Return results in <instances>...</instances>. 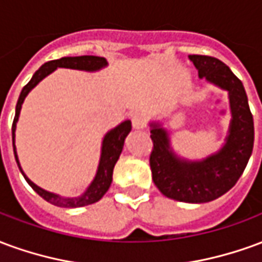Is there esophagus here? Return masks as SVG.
Here are the masks:
<instances>
[{"instance_id": "1", "label": "esophagus", "mask_w": 262, "mask_h": 262, "mask_svg": "<svg viewBox=\"0 0 262 262\" xmlns=\"http://www.w3.org/2000/svg\"><path fill=\"white\" fill-rule=\"evenodd\" d=\"M146 125H147V120L142 114H136L132 116V126L135 129H144Z\"/></svg>"}]
</instances>
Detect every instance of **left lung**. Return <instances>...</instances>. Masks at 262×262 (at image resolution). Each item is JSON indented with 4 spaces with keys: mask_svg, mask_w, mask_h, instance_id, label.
<instances>
[{
    "mask_svg": "<svg viewBox=\"0 0 262 262\" xmlns=\"http://www.w3.org/2000/svg\"><path fill=\"white\" fill-rule=\"evenodd\" d=\"M189 59L201 78L229 91L233 116L229 136L219 153L191 163L178 159L170 147L168 133L151 123L150 168L154 184L163 195L180 202L205 203L222 196L242 177L253 153L254 120L242 81L223 61L202 54H191Z\"/></svg>",
    "mask_w": 262,
    "mask_h": 262,
    "instance_id": "obj_1",
    "label": "left lung"
}]
</instances>
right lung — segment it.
<instances>
[{"label":"right lung","mask_w":262,"mask_h":262,"mask_svg":"<svg viewBox=\"0 0 262 262\" xmlns=\"http://www.w3.org/2000/svg\"><path fill=\"white\" fill-rule=\"evenodd\" d=\"M108 64L106 60L103 57H98V56H78V57H61L59 60H52L48 61L37 70L36 73L33 74L31 81L26 84L22 91H20L19 99L16 103V111H15V118L12 122V144H14V154L15 160L18 163L22 176L25 177V180L28 184L33 188V191L37 192L40 196L48 201L52 205L60 206V208H81V206H86V205H91V203L98 202L101 198L106 193V191L111 187V182H112V174H114V167L116 164V161L119 159L120 153H122V148H123V143H125L126 136L129 135V132L132 129L130 120H125L122 122L119 126H116L115 129L106 133V136L103 137L102 142V153H101V160H99V165H98L97 176L94 178L92 184L88 187L85 192L82 193L81 196L77 198H64L59 196V195H54L52 192H48L42 188H39L35 185L33 182L24 174V171L20 168L19 161H18V156H16V150H15V127H16V122L19 118L20 108H22V103L24 99L28 95V92L31 91L33 86L36 85L39 81H42L46 75H49L52 71L57 69V67H64V69H75V70H85V71H95L105 67Z\"/></svg>","instance_id":"add662e5"}]
</instances>
